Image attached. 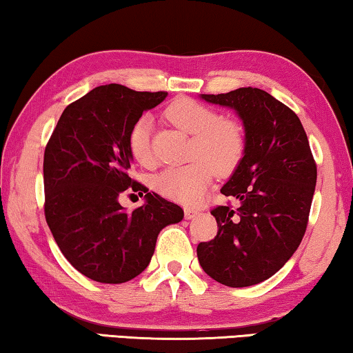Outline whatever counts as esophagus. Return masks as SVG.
<instances>
[{
  "instance_id": "1",
  "label": "esophagus",
  "mask_w": 353,
  "mask_h": 353,
  "mask_svg": "<svg viewBox=\"0 0 353 353\" xmlns=\"http://www.w3.org/2000/svg\"><path fill=\"white\" fill-rule=\"evenodd\" d=\"M198 215H199L198 209H193V207H185V218H187V220H192V218L198 216Z\"/></svg>"
}]
</instances>
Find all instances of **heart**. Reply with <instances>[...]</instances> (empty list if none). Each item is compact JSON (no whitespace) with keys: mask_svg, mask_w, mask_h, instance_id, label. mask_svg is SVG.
I'll list each match as a JSON object with an SVG mask.
<instances>
[{"mask_svg":"<svg viewBox=\"0 0 353 353\" xmlns=\"http://www.w3.org/2000/svg\"><path fill=\"white\" fill-rule=\"evenodd\" d=\"M172 124L192 138V163L168 168L155 179V188L165 198L182 204L198 203L209 187L212 174L226 176L239 166L245 154V132L237 121L218 117L214 110L193 99H177L166 110ZM150 119L143 116L130 132L128 146L138 163H154L150 148Z\"/></svg>","mask_w":353,"mask_h":353,"instance_id":"heart-1","label":"heart"}]
</instances>
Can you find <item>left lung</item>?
I'll return each instance as SVG.
<instances>
[{
    "mask_svg": "<svg viewBox=\"0 0 353 353\" xmlns=\"http://www.w3.org/2000/svg\"><path fill=\"white\" fill-rule=\"evenodd\" d=\"M236 110L245 154L221 193L237 205L212 210L218 232L196 248L203 270L229 288L253 286L281 268L305 236L317 168L299 116L257 88L201 94Z\"/></svg>",
    "mask_w": 353,
    "mask_h": 353,
    "instance_id": "obj_1",
    "label": "left lung"
}]
</instances>
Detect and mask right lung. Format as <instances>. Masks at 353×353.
Wrapping results in <instances>:
<instances>
[{
	"instance_id": "add662e5",
	"label": "right lung",
	"mask_w": 353,
	"mask_h": 353,
	"mask_svg": "<svg viewBox=\"0 0 353 353\" xmlns=\"http://www.w3.org/2000/svg\"><path fill=\"white\" fill-rule=\"evenodd\" d=\"M166 96L116 83L99 86L67 106L46 148L47 225L65 259L97 283L138 276L161 229L183 218L182 207L128 176L132 128ZM125 191H144L147 201L127 212L119 204Z\"/></svg>"
}]
</instances>
